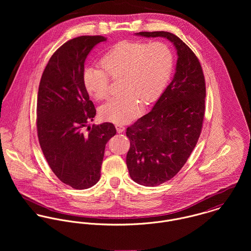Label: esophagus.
<instances>
[{"instance_id": "esophagus-1", "label": "esophagus", "mask_w": 251, "mask_h": 251, "mask_svg": "<svg viewBox=\"0 0 251 251\" xmlns=\"http://www.w3.org/2000/svg\"><path fill=\"white\" fill-rule=\"evenodd\" d=\"M116 128H117L118 133H122L126 129V127L123 125H116Z\"/></svg>"}]
</instances>
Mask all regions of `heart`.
Returning a JSON list of instances; mask_svg holds the SVG:
<instances>
[{"instance_id":"1","label":"heart","mask_w":251,"mask_h":251,"mask_svg":"<svg viewBox=\"0 0 251 251\" xmlns=\"http://www.w3.org/2000/svg\"><path fill=\"white\" fill-rule=\"evenodd\" d=\"M104 70L89 67L84 71V85L97 100L110 95V77L121 82L122 96L100 108L104 120L126 124L137 116L146 103L155 101L163 93L173 71V53L163 42L122 41L101 59Z\"/></svg>"}]
</instances>
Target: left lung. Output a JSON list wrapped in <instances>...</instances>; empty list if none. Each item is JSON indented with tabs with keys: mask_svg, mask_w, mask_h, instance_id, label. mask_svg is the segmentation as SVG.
<instances>
[{
	"mask_svg": "<svg viewBox=\"0 0 251 251\" xmlns=\"http://www.w3.org/2000/svg\"><path fill=\"white\" fill-rule=\"evenodd\" d=\"M136 35L166 37L178 54L172 82L151 111L126 128L130 178L145 186H156L177 175L198 142L205 116L206 83L198 58L179 37L163 31Z\"/></svg>",
	"mask_w": 251,
	"mask_h": 251,
	"instance_id": "obj_1",
	"label": "left lung"
}]
</instances>
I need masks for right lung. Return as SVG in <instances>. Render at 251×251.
<instances>
[{
	"label": "right lung",
	"mask_w": 251,
	"mask_h": 251,
	"mask_svg": "<svg viewBox=\"0 0 251 251\" xmlns=\"http://www.w3.org/2000/svg\"><path fill=\"white\" fill-rule=\"evenodd\" d=\"M102 36L72 38L58 48L45 67L37 94L36 130L42 152L58 179L86 189L100 178L105 146L116 134L111 123L93 125L97 110L84 85V65Z\"/></svg>",
	"instance_id": "1"
}]
</instances>
